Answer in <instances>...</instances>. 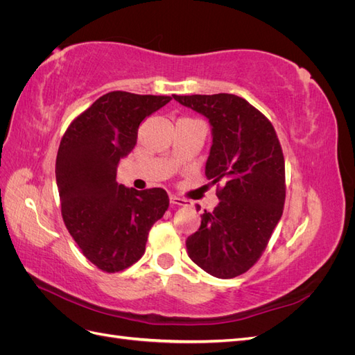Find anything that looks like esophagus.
I'll list each match as a JSON object with an SVG mask.
<instances>
[{
	"instance_id": "esophagus-1",
	"label": "esophagus",
	"mask_w": 355,
	"mask_h": 355,
	"mask_svg": "<svg viewBox=\"0 0 355 355\" xmlns=\"http://www.w3.org/2000/svg\"><path fill=\"white\" fill-rule=\"evenodd\" d=\"M170 202L173 204V206H180V207H188L191 201L185 200V198H180L178 196H170Z\"/></svg>"
}]
</instances>
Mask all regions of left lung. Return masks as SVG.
<instances>
[{"label": "left lung", "mask_w": 355, "mask_h": 355, "mask_svg": "<svg viewBox=\"0 0 355 355\" xmlns=\"http://www.w3.org/2000/svg\"><path fill=\"white\" fill-rule=\"evenodd\" d=\"M209 120L206 176L222 184L219 204L201 214L187 240L188 254L218 278L241 275L256 263L283 214L284 157L272 124L235 94L173 96ZM197 210L200 207L197 206Z\"/></svg>", "instance_id": "obj_1"}]
</instances>
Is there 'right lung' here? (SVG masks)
I'll list each match as a JSON object with an SVG mask.
<instances>
[{
    "mask_svg": "<svg viewBox=\"0 0 355 355\" xmlns=\"http://www.w3.org/2000/svg\"><path fill=\"white\" fill-rule=\"evenodd\" d=\"M170 101L106 93L75 118L60 141L56 182L62 218L83 254L102 271H123L141 259L149 230L168 207L163 188H127L116 182V168L133 151L139 125Z\"/></svg>",
    "mask_w": 355,
    "mask_h": 355,
    "instance_id": "right-lung-1",
    "label": "right lung"
}]
</instances>
